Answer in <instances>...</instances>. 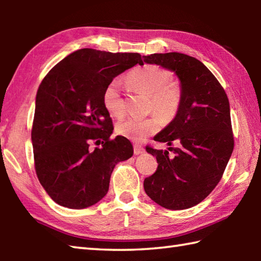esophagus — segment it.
Listing matches in <instances>:
<instances>
[{"label": "esophagus", "instance_id": "34e87169", "mask_svg": "<svg viewBox=\"0 0 261 261\" xmlns=\"http://www.w3.org/2000/svg\"><path fill=\"white\" fill-rule=\"evenodd\" d=\"M134 152H135L136 155H139V154L144 153V148L141 147V146H139V145H135V146H134Z\"/></svg>", "mask_w": 261, "mask_h": 261}]
</instances>
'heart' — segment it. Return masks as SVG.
<instances>
[{
  "mask_svg": "<svg viewBox=\"0 0 261 261\" xmlns=\"http://www.w3.org/2000/svg\"><path fill=\"white\" fill-rule=\"evenodd\" d=\"M170 72L159 65H143L132 69L126 74V83L132 90L149 96V108L163 123L170 122L178 113L182 102V90L176 82H170ZM102 101L107 112L115 117L124 114L120 84L113 81L106 86ZM159 129L155 117H129L116 125V132L122 137L139 141Z\"/></svg>",
  "mask_w": 261,
  "mask_h": 261,
  "instance_id": "heart-1",
  "label": "heart"
}]
</instances>
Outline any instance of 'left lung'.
Here are the masks:
<instances>
[{
	"label": "left lung",
	"mask_w": 261,
	"mask_h": 261,
	"mask_svg": "<svg viewBox=\"0 0 261 261\" xmlns=\"http://www.w3.org/2000/svg\"><path fill=\"white\" fill-rule=\"evenodd\" d=\"M144 62L174 71L182 102L174 120L154 137L168 150L146 147L158 169L144 189L158 205L187 210L202 201L218 185L233 149L230 106L223 87L199 60L180 53L144 56ZM175 143L176 148H170Z\"/></svg>",
	"instance_id": "obj_1"
}]
</instances>
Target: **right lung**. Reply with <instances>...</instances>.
Returning <instances> with one entry per match:
<instances>
[{"label":"right lung","mask_w":261,"mask_h":261,"mask_svg":"<svg viewBox=\"0 0 261 261\" xmlns=\"http://www.w3.org/2000/svg\"><path fill=\"white\" fill-rule=\"evenodd\" d=\"M143 65L138 53L83 48L64 57L42 79L32 126L34 166L39 182L56 204L82 210L107 194L118 162L134 155L125 137L113 134L102 95L113 79ZM94 140L101 146L94 150Z\"/></svg>","instance_id":"right-lung-1"}]
</instances>
